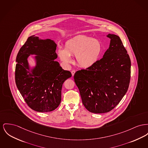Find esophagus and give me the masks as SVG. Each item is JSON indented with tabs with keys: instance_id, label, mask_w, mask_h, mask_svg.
Instances as JSON below:
<instances>
[{
	"instance_id": "1",
	"label": "esophagus",
	"mask_w": 148,
	"mask_h": 148,
	"mask_svg": "<svg viewBox=\"0 0 148 148\" xmlns=\"http://www.w3.org/2000/svg\"><path fill=\"white\" fill-rule=\"evenodd\" d=\"M71 73V74H72V76L73 77V76L74 75V74H75V70H72Z\"/></svg>"
}]
</instances>
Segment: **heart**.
Segmentation results:
<instances>
[{"label":"heart","mask_w":148,"mask_h":148,"mask_svg":"<svg viewBox=\"0 0 148 148\" xmlns=\"http://www.w3.org/2000/svg\"><path fill=\"white\" fill-rule=\"evenodd\" d=\"M102 51V45L99 40L80 35L68 40L65 49L59 47L58 53L60 60L65 66H69L73 62L71 57L73 56L76 57L80 67L89 68L99 61Z\"/></svg>","instance_id":"obj_1"}]
</instances>
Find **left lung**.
Here are the masks:
<instances>
[{"mask_svg": "<svg viewBox=\"0 0 148 148\" xmlns=\"http://www.w3.org/2000/svg\"><path fill=\"white\" fill-rule=\"evenodd\" d=\"M109 48L93 66L77 71L74 76L83 104L95 113L108 112L121 101L130 84L131 61L120 38L114 34Z\"/></svg>", "mask_w": 148, "mask_h": 148, "instance_id": "left-lung-1", "label": "left lung"}]
</instances>
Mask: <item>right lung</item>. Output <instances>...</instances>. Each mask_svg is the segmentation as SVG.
<instances>
[{"label": "right lung", "mask_w": 148, "mask_h": 148, "mask_svg": "<svg viewBox=\"0 0 148 148\" xmlns=\"http://www.w3.org/2000/svg\"><path fill=\"white\" fill-rule=\"evenodd\" d=\"M56 46L53 40L33 35L28 38L16 58V86L27 104L37 112H50L59 106L62 84L71 77L69 71L62 69L55 60L58 58ZM30 55L35 56L32 67L27 61Z\"/></svg>", "instance_id": "right-lung-1"}]
</instances>
